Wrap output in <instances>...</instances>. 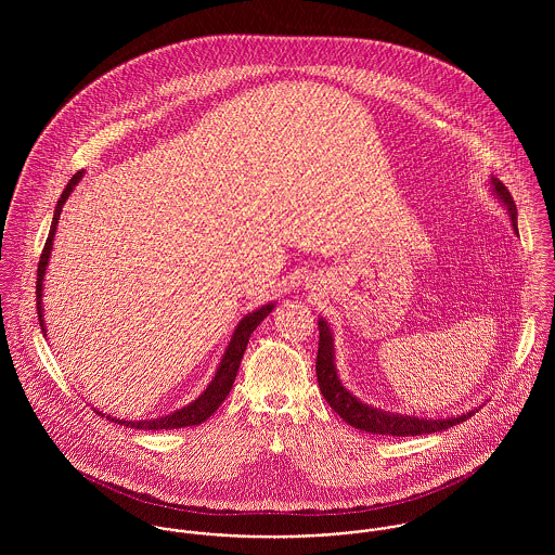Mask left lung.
Here are the masks:
<instances>
[{
    "mask_svg": "<svg viewBox=\"0 0 555 555\" xmlns=\"http://www.w3.org/2000/svg\"><path fill=\"white\" fill-rule=\"evenodd\" d=\"M491 185L495 196L504 203L508 209L513 229L517 233V207L506 190V185L500 179L491 177ZM318 357H317V376L320 393L326 399V403L354 429L370 431L376 436H423V434H434L449 429L475 414V410H468L462 416H451V418H418L410 414H397V412H387L380 408H374L370 403H363L361 399L352 396L337 378L335 370V352H333V335L328 324L320 318L318 320Z\"/></svg>",
    "mask_w": 555,
    "mask_h": 555,
    "instance_id": "left-lung-1",
    "label": "left lung"
}]
</instances>
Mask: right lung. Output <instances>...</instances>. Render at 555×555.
Segmentation results:
<instances>
[{"instance_id":"1","label":"right lung","mask_w":555,"mask_h":555,"mask_svg":"<svg viewBox=\"0 0 555 555\" xmlns=\"http://www.w3.org/2000/svg\"><path fill=\"white\" fill-rule=\"evenodd\" d=\"M82 177V170H79L77 175H73V179L68 181L66 190L62 192L60 201H57V207H55V216H53V224H51V231H49V237L44 243V249H42V256H40V262H38V278H36V306H38V320H40V328L42 333L47 335V328H44V318H42V280H44V273H47V264H49V258H51V249H53V237H55V231H57V220H60V214H62V207L66 205L68 196L73 194V190L77 188V183ZM273 310V304H267L262 308H258L256 312L243 317V320L238 322L233 337H231V344L218 365V372L214 376V380L209 383V387L205 389L203 396L196 397L192 403L183 405L181 410H175L166 416H159L154 421H121V418H113V416H106L108 421H115L119 425H126V427H134V429H181V427H190V425H198L203 421H207L218 408L220 403L227 399V396L231 393L233 389V383L237 378L238 365H241V359H243V352L247 348V341H249V335L254 333V328L264 320V318L271 314ZM100 414V412H98Z\"/></svg>"}]
</instances>
